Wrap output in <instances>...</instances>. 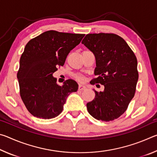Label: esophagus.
<instances>
[{
  "label": "esophagus",
  "mask_w": 157,
  "mask_h": 157,
  "mask_svg": "<svg viewBox=\"0 0 157 157\" xmlns=\"http://www.w3.org/2000/svg\"><path fill=\"white\" fill-rule=\"evenodd\" d=\"M78 89L79 90V91H82V90L86 89V86H84V85L79 84V87H78Z\"/></svg>",
  "instance_id": "obj_1"
}]
</instances>
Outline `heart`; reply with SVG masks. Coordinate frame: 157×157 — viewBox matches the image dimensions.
<instances>
[{
	"instance_id": "1",
	"label": "heart",
	"mask_w": 157,
	"mask_h": 157,
	"mask_svg": "<svg viewBox=\"0 0 157 157\" xmlns=\"http://www.w3.org/2000/svg\"><path fill=\"white\" fill-rule=\"evenodd\" d=\"M75 78H76L77 80H78L79 82H82L84 80V77L81 75H77L75 76Z\"/></svg>"
}]
</instances>
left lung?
Segmentation results:
<instances>
[{
    "instance_id": "1",
    "label": "left lung",
    "mask_w": 157,
    "mask_h": 157,
    "mask_svg": "<svg viewBox=\"0 0 157 157\" xmlns=\"http://www.w3.org/2000/svg\"><path fill=\"white\" fill-rule=\"evenodd\" d=\"M94 53L96 78L91 84L104 85L103 91L86 104L89 113L98 121H111L127 110L134 98L139 72L137 59L126 41L112 33L88 34L82 41Z\"/></svg>"
}]
</instances>
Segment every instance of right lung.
Listing matches in <instances>:
<instances>
[{"mask_svg": "<svg viewBox=\"0 0 157 157\" xmlns=\"http://www.w3.org/2000/svg\"><path fill=\"white\" fill-rule=\"evenodd\" d=\"M84 36V34L49 30L26 44L17 78L21 99L34 117L50 119L59 116L67 97L78 91L75 81L69 79L59 86L52 74L64 64L68 53Z\"/></svg>", "mask_w": 157, "mask_h": 157, "instance_id": "1", "label": "right lung"}]
</instances>
